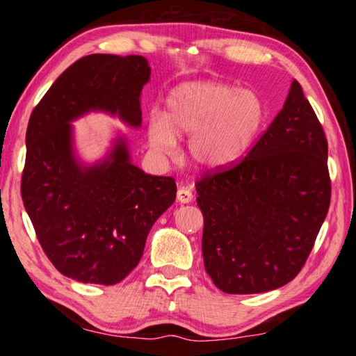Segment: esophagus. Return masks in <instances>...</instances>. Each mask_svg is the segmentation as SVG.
Wrapping results in <instances>:
<instances>
[{"instance_id":"obj_1","label":"esophagus","mask_w":356,"mask_h":356,"mask_svg":"<svg viewBox=\"0 0 356 356\" xmlns=\"http://www.w3.org/2000/svg\"><path fill=\"white\" fill-rule=\"evenodd\" d=\"M177 201L180 204H188L193 201V193L190 188H186V186H180L177 190Z\"/></svg>"}]
</instances>
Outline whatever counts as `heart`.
<instances>
[{"mask_svg": "<svg viewBox=\"0 0 356 356\" xmlns=\"http://www.w3.org/2000/svg\"><path fill=\"white\" fill-rule=\"evenodd\" d=\"M262 120L264 104L252 91L190 81L170 92L165 114H149L146 131L150 147L161 154L172 152L176 138L190 136L191 160L202 168H220L250 146Z\"/></svg>", "mask_w": 356, "mask_h": 356, "instance_id": "heart-1", "label": "heart"}]
</instances>
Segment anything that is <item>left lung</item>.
I'll return each instance as SVG.
<instances>
[{"label": "left lung", "instance_id": "8db88e82", "mask_svg": "<svg viewBox=\"0 0 356 356\" xmlns=\"http://www.w3.org/2000/svg\"><path fill=\"white\" fill-rule=\"evenodd\" d=\"M328 143L293 80L284 106L248 155L196 184L202 256L226 293H261L303 267L330 207Z\"/></svg>", "mask_w": 356, "mask_h": 356}]
</instances>
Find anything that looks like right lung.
<instances>
[{"instance_id":"right-lung-1","label":"right lung","mask_w":356,"mask_h":356,"mask_svg":"<svg viewBox=\"0 0 356 356\" xmlns=\"http://www.w3.org/2000/svg\"><path fill=\"white\" fill-rule=\"evenodd\" d=\"M149 78L143 56H84L58 76L29 118L23 204L42 250L67 278L122 281L140 262L150 227L176 201L174 179L131 163L125 136L114 138L92 165L83 163L74 146L70 122L91 111L140 127Z\"/></svg>"}]
</instances>
